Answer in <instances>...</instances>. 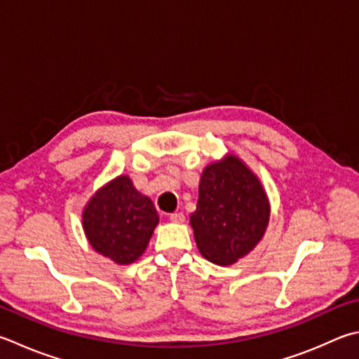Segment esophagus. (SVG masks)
<instances>
[{"label":"esophagus","mask_w":359,"mask_h":359,"mask_svg":"<svg viewBox=\"0 0 359 359\" xmlns=\"http://www.w3.org/2000/svg\"><path fill=\"white\" fill-rule=\"evenodd\" d=\"M184 214L182 212H173V214H170V220L173 222V223H182L184 222Z\"/></svg>","instance_id":"obj_1"}]
</instances>
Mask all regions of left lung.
<instances>
[{
    "label": "left lung",
    "instance_id": "left-lung-1",
    "mask_svg": "<svg viewBox=\"0 0 359 359\" xmlns=\"http://www.w3.org/2000/svg\"><path fill=\"white\" fill-rule=\"evenodd\" d=\"M270 205L258 177L228 154L201 173L198 203L191 215L200 253L217 266H231L262 239Z\"/></svg>",
    "mask_w": 359,
    "mask_h": 359
}]
</instances>
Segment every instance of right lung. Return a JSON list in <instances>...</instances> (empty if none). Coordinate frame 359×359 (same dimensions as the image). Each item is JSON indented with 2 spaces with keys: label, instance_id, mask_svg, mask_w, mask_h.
<instances>
[{
  "label": "right lung",
  "instance_id": "1",
  "mask_svg": "<svg viewBox=\"0 0 359 359\" xmlns=\"http://www.w3.org/2000/svg\"><path fill=\"white\" fill-rule=\"evenodd\" d=\"M158 223L153 201L126 175L97 191L83 211V228L93 250L121 266L140 258Z\"/></svg>",
  "mask_w": 359,
  "mask_h": 359
}]
</instances>
